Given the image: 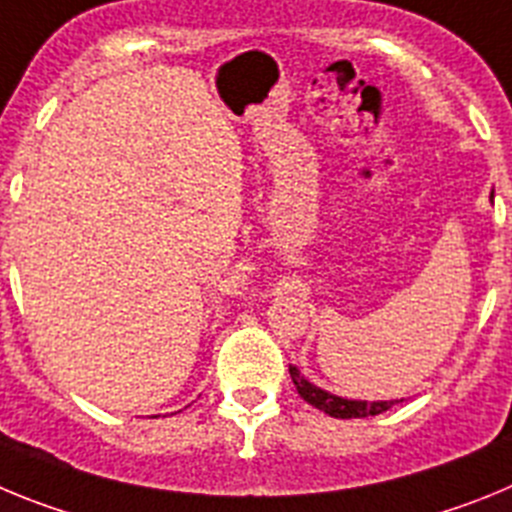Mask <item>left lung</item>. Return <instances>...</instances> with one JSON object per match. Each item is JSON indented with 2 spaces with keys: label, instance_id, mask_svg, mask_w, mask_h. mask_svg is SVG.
<instances>
[{
  "label": "left lung",
  "instance_id": "left-lung-1",
  "mask_svg": "<svg viewBox=\"0 0 512 512\" xmlns=\"http://www.w3.org/2000/svg\"><path fill=\"white\" fill-rule=\"evenodd\" d=\"M289 377L295 382L297 392L305 402H310L312 408L323 410L328 413L330 418H369V415H379L384 410H390L392 405L402 400H377V402H366V400H346V397H338V395H330V392L320 390L315 387L312 382H307L305 377L300 374L297 366H289Z\"/></svg>",
  "mask_w": 512,
  "mask_h": 512
}]
</instances>
